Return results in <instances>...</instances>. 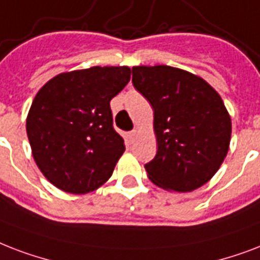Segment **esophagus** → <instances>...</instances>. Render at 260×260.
I'll return each instance as SVG.
<instances>
[{"label":"esophagus","instance_id":"34e87169","mask_svg":"<svg viewBox=\"0 0 260 260\" xmlns=\"http://www.w3.org/2000/svg\"><path fill=\"white\" fill-rule=\"evenodd\" d=\"M137 134H138V132H137V130H133V132H130V138H132V140H134V138L137 137Z\"/></svg>","mask_w":260,"mask_h":260}]
</instances>
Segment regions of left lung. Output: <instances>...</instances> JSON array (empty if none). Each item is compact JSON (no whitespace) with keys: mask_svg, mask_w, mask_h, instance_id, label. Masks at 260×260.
<instances>
[{"mask_svg":"<svg viewBox=\"0 0 260 260\" xmlns=\"http://www.w3.org/2000/svg\"><path fill=\"white\" fill-rule=\"evenodd\" d=\"M133 85L154 111L157 153L148 178L188 192L214 176L228 153L232 123L224 102L203 78L166 65L134 66Z\"/></svg>","mask_w":260,"mask_h":260,"instance_id":"8db88e82","label":"left lung"}]
</instances>
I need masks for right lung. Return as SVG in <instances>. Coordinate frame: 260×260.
<instances>
[{
  "mask_svg": "<svg viewBox=\"0 0 260 260\" xmlns=\"http://www.w3.org/2000/svg\"><path fill=\"white\" fill-rule=\"evenodd\" d=\"M128 81L127 66H93L58 74L36 93L27 136L36 166L59 190L86 194L111 178L124 141L110 102Z\"/></svg>",
  "mask_w": 260,
  "mask_h": 260,
  "instance_id": "right-lung-1",
  "label": "right lung"
}]
</instances>
